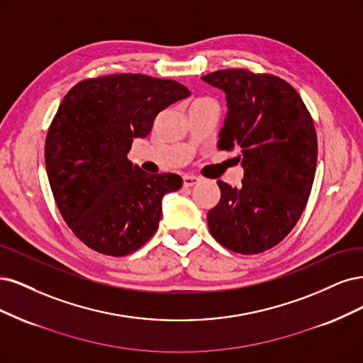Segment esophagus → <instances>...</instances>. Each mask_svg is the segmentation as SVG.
<instances>
[{
    "label": "esophagus",
    "instance_id": "1",
    "mask_svg": "<svg viewBox=\"0 0 363 363\" xmlns=\"http://www.w3.org/2000/svg\"><path fill=\"white\" fill-rule=\"evenodd\" d=\"M182 181H184V186H193V185H196L199 181H201V178L194 177V174H184Z\"/></svg>",
    "mask_w": 363,
    "mask_h": 363
}]
</instances>
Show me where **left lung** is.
Returning <instances> with one entry per match:
<instances>
[{
  "mask_svg": "<svg viewBox=\"0 0 363 363\" xmlns=\"http://www.w3.org/2000/svg\"><path fill=\"white\" fill-rule=\"evenodd\" d=\"M226 93L218 147L241 150V186L217 181L208 228L223 247L256 255L274 247L305 211L317 169V133L297 90L272 74L223 69L202 77ZM238 158V160H240Z\"/></svg>",
  "mask_w": 363,
  "mask_h": 363,
  "instance_id": "8db88e82",
  "label": "left lung"
}]
</instances>
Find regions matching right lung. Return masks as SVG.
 <instances>
[{
  "mask_svg": "<svg viewBox=\"0 0 363 363\" xmlns=\"http://www.w3.org/2000/svg\"><path fill=\"white\" fill-rule=\"evenodd\" d=\"M190 96L173 79L110 74L66 93L45 142V166L62 217L87 247L126 256L158 229L164 194L182 186L177 173L149 174L128 160L170 104Z\"/></svg>",
  "mask_w": 363,
  "mask_h": 363,
  "instance_id": "add662e5",
  "label": "right lung"
}]
</instances>
